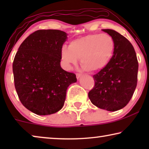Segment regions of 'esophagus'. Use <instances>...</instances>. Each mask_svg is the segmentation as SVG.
<instances>
[{"label": "esophagus", "mask_w": 149, "mask_h": 149, "mask_svg": "<svg viewBox=\"0 0 149 149\" xmlns=\"http://www.w3.org/2000/svg\"><path fill=\"white\" fill-rule=\"evenodd\" d=\"M81 77V74H76V77L77 79H79V78Z\"/></svg>", "instance_id": "obj_1"}]
</instances>
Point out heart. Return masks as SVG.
<instances>
[{
  "instance_id": "heart-1",
  "label": "heart",
  "mask_w": 149,
  "mask_h": 149,
  "mask_svg": "<svg viewBox=\"0 0 149 149\" xmlns=\"http://www.w3.org/2000/svg\"><path fill=\"white\" fill-rule=\"evenodd\" d=\"M114 49L115 42L110 35L91 34L73 40L68 47L63 46L60 56L67 69L76 65L80 58L84 70L95 72L107 66Z\"/></svg>"
}]
</instances>
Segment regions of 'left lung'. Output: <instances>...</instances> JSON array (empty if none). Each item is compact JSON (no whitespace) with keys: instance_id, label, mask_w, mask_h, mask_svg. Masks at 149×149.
Masks as SVG:
<instances>
[{"instance_id":"obj_1","label":"left lung","mask_w":149,"mask_h":149,"mask_svg":"<svg viewBox=\"0 0 149 149\" xmlns=\"http://www.w3.org/2000/svg\"><path fill=\"white\" fill-rule=\"evenodd\" d=\"M115 42L113 56L104 69L93 75L95 86L88 93L93 104L101 109L116 111L132 99L137 83L138 61L131 42L112 29H102Z\"/></svg>"}]
</instances>
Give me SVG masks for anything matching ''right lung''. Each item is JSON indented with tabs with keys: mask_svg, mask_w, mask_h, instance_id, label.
<instances>
[{
	"mask_svg": "<svg viewBox=\"0 0 149 149\" xmlns=\"http://www.w3.org/2000/svg\"><path fill=\"white\" fill-rule=\"evenodd\" d=\"M68 34L56 29L38 30L20 45L12 65L15 88L20 101L37 115L61 110L67 89L75 74L60 66V50Z\"/></svg>",
	"mask_w": 149,
	"mask_h": 149,
	"instance_id": "obj_1",
	"label": "right lung"
}]
</instances>
